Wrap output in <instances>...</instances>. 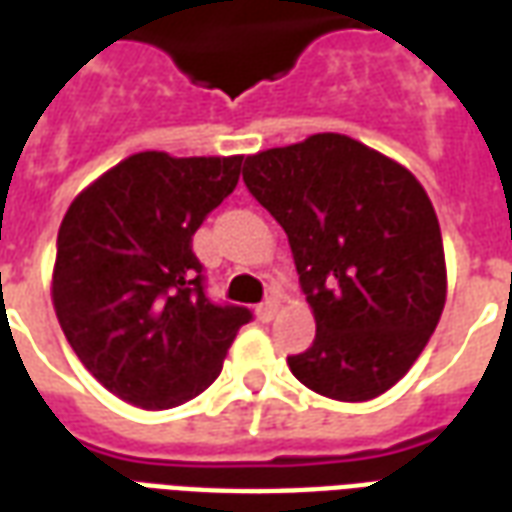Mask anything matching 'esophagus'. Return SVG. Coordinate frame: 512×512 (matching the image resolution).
Returning <instances> with one entry per match:
<instances>
[{
    "mask_svg": "<svg viewBox=\"0 0 512 512\" xmlns=\"http://www.w3.org/2000/svg\"><path fill=\"white\" fill-rule=\"evenodd\" d=\"M279 312V299H268L266 304H260L255 310L257 315V321L260 323H268V321H274V315Z\"/></svg>",
    "mask_w": 512,
    "mask_h": 512,
    "instance_id": "1",
    "label": "esophagus"
}]
</instances>
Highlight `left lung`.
<instances>
[{
  "mask_svg": "<svg viewBox=\"0 0 512 512\" xmlns=\"http://www.w3.org/2000/svg\"><path fill=\"white\" fill-rule=\"evenodd\" d=\"M246 189L288 233L315 340L288 356L332 400L384 395L417 362L447 301L433 202L395 158L345 134L246 156Z\"/></svg>",
  "mask_w": 512,
  "mask_h": 512,
  "instance_id": "8db88e82",
  "label": "left lung"
}]
</instances>
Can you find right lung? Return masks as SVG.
Instances as JSON below:
<instances>
[{
	"mask_svg": "<svg viewBox=\"0 0 512 512\" xmlns=\"http://www.w3.org/2000/svg\"><path fill=\"white\" fill-rule=\"evenodd\" d=\"M244 156L145 150L76 194L57 235L51 301L73 354L131 406L161 411L205 392L249 323L202 293L191 235L233 194Z\"/></svg>",
	"mask_w": 512,
	"mask_h": 512,
	"instance_id": "obj_1",
	"label": "right lung"
}]
</instances>
